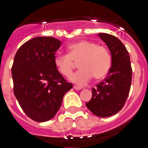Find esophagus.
I'll return each mask as SVG.
<instances>
[{"label":"esophagus","instance_id":"obj_1","mask_svg":"<svg viewBox=\"0 0 148 148\" xmlns=\"http://www.w3.org/2000/svg\"><path fill=\"white\" fill-rule=\"evenodd\" d=\"M73 88H74L75 90H82V87L77 86H73Z\"/></svg>","mask_w":148,"mask_h":148}]
</instances>
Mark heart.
Segmentation results:
<instances>
[{"mask_svg": "<svg viewBox=\"0 0 148 148\" xmlns=\"http://www.w3.org/2000/svg\"><path fill=\"white\" fill-rule=\"evenodd\" d=\"M77 62L80 69L69 79L75 84L84 85L92 76L95 79H103L110 70L112 58L106 47L86 40L69 45L68 55H58L54 58L56 69L65 76L73 73Z\"/></svg>", "mask_w": 148, "mask_h": 148, "instance_id": "heart-1", "label": "heart"}]
</instances>
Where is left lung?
Wrapping results in <instances>:
<instances>
[{
    "instance_id": "1",
    "label": "left lung",
    "mask_w": 148,
    "mask_h": 148,
    "mask_svg": "<svg viewBox=\"0 0 148 148\" xmlns=\"http://www.w3.org/2000/svg\"><path fill=\"white\" fill-rule=\"evenodd\" d=\"M98 36L110 49L112 66L106 77L92 89V99L86 105L94 115L107 117L124 106L130 92L132 68L129 53L121 40L106 33H99Z\"/></svg>"
}]
</instances>
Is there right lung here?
<instances>
[{
    "mask_svg": "<svg viewBox=\"0 0 148 148\" xmlns=\"http://www.w3.org/2000/svg\"><path fill=\"white\" fill-rule=\"evenodd\" d=\"M61 44L53 37L34 38L19 48L14 58V93L25 114L37 122L53 118L64 95L73 88L54 64Z\"/></svg>",
    "mask_w": 148,
    "mask_h": 148,
    "instance_id": "1",
    "label": "right lung"
}]
</instances>
